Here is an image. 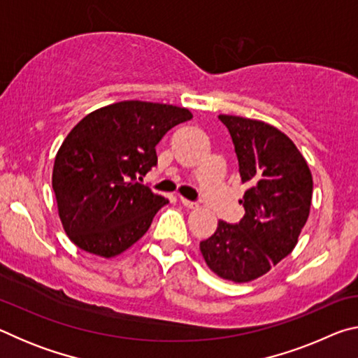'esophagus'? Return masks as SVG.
I'll return each mask as SVG.
<instances>
[{
    "label": "esophagus",
    "instance_id": "34e87169",
    "mask_svg": "<svg viewBox=\"0 0 358 358\" xmlns=\"http://www.w3.org/2000/svg\"><path fill=\"white\" fill-rule=\"evenodd\" d=\"M180 202H181V205H183V207L189 208V210L199 208V203L197 202H191V201H187V199H185V197H180Z\"/></svg>",
    "mask_w": 358,
    "mask_h": 358
}]
</instances>
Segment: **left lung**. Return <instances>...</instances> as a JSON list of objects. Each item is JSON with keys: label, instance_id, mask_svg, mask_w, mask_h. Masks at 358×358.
<instances>
[{"label": "left lung", "instance_id": "left-lung-1", "mask_svg": "<svg viewBox=\"0 0 358 358\" xmlns=\"http://www.w3.org/2000/svg\"><path fill=\"white\" fill-rule=\"evenodd\" d=\"M238 157L245 216L217 222L201 241L208 268L222 280L250 282L264 276L299 241L310 216L313 175L290 138L265 121L220 115Z\"/></svg>", "mask_w": 358, "mask_h": 358}]
</instances>
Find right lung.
<instances>
[{
	"label": "right lung",
	"mask_w": 358,
	"mask_h": 358,
	"mask_svg": "<svg viewBox=\"0 0 358 358\" xmlns=\"http://www.w3.org/2000/svg\"><path fill=\"white\" fill-rule=\"evenodd\" d=\"M192 118L185 107L121 101L88 113L55 156L58 216L80 250L110 259L141 240L169 201L138 183L156 166L155 147Z\"/></svg>",
	"instance_id": "1"
}]
</instances>
